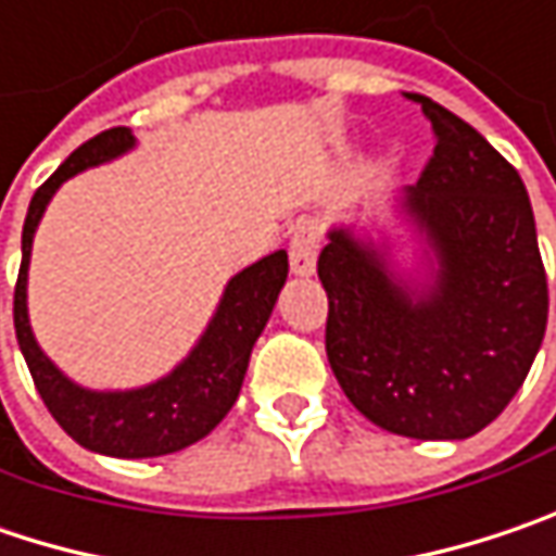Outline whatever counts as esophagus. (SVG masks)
I'll return each instance as SVG.
<instances>
[{
	"label": "esophagus",
	"instance_id": "obj_1",
	"mask_svg": "<svg viewBox=\"0 0 556 556\" xmlns=\"http://www.w3.org/2000/svg\"><path fill=\"white\" fill-rule=\"evenodd\" d=\"M317 251H320V226L314 219L299 223L289 242V267L295 277H311L317 270Z\"/></svg>",
	"mask_w": 556,
	"mask_h": 556
}]
</instances>
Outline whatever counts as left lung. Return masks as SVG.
Returning a JSON list of instances; mask_svg holds the SVG:
<instances>
[{"instance_id":"1","label":"left lung","mask_w":556,"mask_h":556,"mask_svg":"<svg viewBox=\"0 0 556 556\" xmlns=\"http://www.w3.org/2000/svg\"><path fill=\"white\" fill-rule=\"evenodd\" d=\"M438 148L400 213L425 245L403 277L390 245L333 226L317 257L327 358L349 403L390 434L466 441L516 396L547 327V277L519 173L428 97Z\"/></svg>"}]
</instances>
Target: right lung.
<instances>
[{
  "label": "right lung",
  "mask_w": 556,
  "mask_h": 556,
  "mask_svg": "<svg viewBox=\"0 0 556 556\" xmlns=\"http://www.w3.org/2000/svg\"><path fill=\"white\" fill-rule=\"evenodd\" d=\"M135 148L131 128H110L75 150L50 179L30 198L24 232H21V270L15 286V333L24 362L37 383V393L62 425V431L84 450L118 456V459H148L185 450L226 418L236 406L248 371L251 349L267 327L279 289L289 274L286 251H274L257 264L226 282L223 299L213 311L207 330L198 345L181 358L166 377L135 390H87L65 377L37 345L27 317V267L34 232L43 211L62 181L78 176L90 166L110 163Z\"/></svg>",
  "instance_id": "right-lung-1"
}]
</instances>
